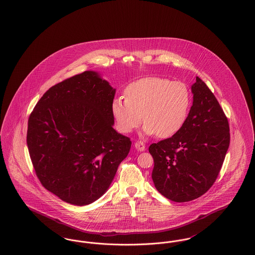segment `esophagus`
I'll list each match as a JSON object with an SVG mask.
<instances>
[{
  "mask_svg": "<svg viewBox=\"0 0 255 255\" xmlns=\"http://www.w3.org/2000/svg\"><path fill=\"white\" fill-rule=\"evenodd\" d=\"M134 148L138 151H144L145 150V144L143 143V141L138 140V141L134 142Z\"/></svg>",
  "mask_w": 255,
  "mask_h": 255,
  "instance_id": "1",
  "label": "esophagus"
}]
</instances>
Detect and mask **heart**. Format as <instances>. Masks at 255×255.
<instances>
[{"label": "heart", "mask_w": 255, "mask_h": 255, "mask_svg": "<svg viewBox=\"0 0 255 255\" xmlns=\"http://www.w3.org/2000/svg\"><path fill=\"white\" fill-rule=\"evenodd\" d=\"M125 98L112 102V113L122 133H131L143 122L144 133L169 137L182 128L190 107V93L180 81L144 77L125 89Z\"/></svg>", "instance_id": "obj_1"}]
</instances>
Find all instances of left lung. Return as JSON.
Returning <instances> with one entry per match:
<instances>
[{
  "mask_svg": "<svg viewBox=\"0 0 255 255\" xmlns=\"http://www.w3.org/2000/svg\"><path fill=\"white\" fill-rule=\"evenodd\" d=\"M191 91L193 104L180 131L149 147L155 186L177 203L197 199L213 185L231 141L228 118L213 93L198 76Z\"/></svg>",
  "mask_w": 255,
  "mask_h": 255,
  "instance_id": "1",
  "label": "left lung"
}]
</instances>
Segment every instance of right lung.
<instances>
[{
	"label": "right lung",
	"instance_id": "right-lung-1",
	"mask_svg": "<svg viewBox=\"0 0 255 255\" xmlns=\"http://www.w3.org/2000/svg\"><path fill=\"white\" fill-rule=\"evenodd\" d=\"M115 94L87 71L49 88L29 116L26 143L36 176L68 204L97 201L129 154L130 138L113 128Z\"/></svg>",
	"mask_w": 255,
	"mask_h": 255
}]
</instances>
